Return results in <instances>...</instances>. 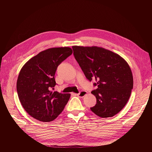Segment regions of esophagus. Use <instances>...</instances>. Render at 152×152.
Returning a JSON list of instances; mask_svg holds the SVG:
<instances>
[{
  "instance_id": "esophagus-1",
  "label": "esophagus",
  "mask_w": 152,
  "mask_h": 152,
  "mask_svg": "<svg viewBox=\"0 0 152 152\" xmlns=\"http://www.w3.org/2000/svg\"><path fill=\"white\" fill-rule=\"evenodd\" d=\"M86 94H87V92L85 91H80V93H79L78 94H76V95L79 97H83L85 96L86 95Z\"/></svg>"
}]
</instances>
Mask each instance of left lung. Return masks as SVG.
I'll return each mask as SVG.
<instances>
[{
    "instance_id": "obj_1",
    "label": "left lung",
    "mask_w": 152,
    "mask_h": 152,
    "mask_svg": "<svg viewBox=\"0 0 152 152\" xmlns=\"http://www.w3.org/2000/svg\"><path fill=\"white\" fill-rule=\"evenodd\" d=\"M73 54L85 77L94 79L97 88L91 93L97 99L91 110L102 118L111 117L126 104L133 88L129 64L117 53L97 46H72Z\"/></svg>"
}]
</instances>
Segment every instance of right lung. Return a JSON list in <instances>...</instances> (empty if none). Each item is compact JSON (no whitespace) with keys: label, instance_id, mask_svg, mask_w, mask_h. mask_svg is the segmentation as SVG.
Masks as SVG:
<instances>
[{"label":"right lung","instance_id":"1","mask_svg":"<svg viewBox=\"0 0 152 152\" xmlns=\"http://www.w3.org/2000/svg\"><path fill=\"white\" fill-rule=\"evenodd\" d=\"M73 53L69 47L43 50L27 61L20 71L17 91L26 112L42 122L55 120L63 111L70 94L53 91L58 66Z\"/></svg>","mask_w":152,"mask_h":152}]
</instances>
